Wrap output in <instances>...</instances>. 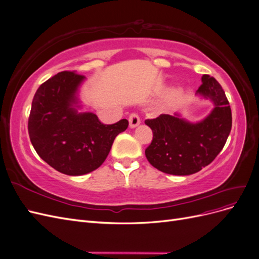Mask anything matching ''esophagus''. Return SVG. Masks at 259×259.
Masks as SVG:
<instances>
[{
	"mask_svg": "<svg viewBox=\"0 0 259 259\" xmlns=\"http://www.w3.org/2000/svg\"><path fill=\"white\" fill-rule=\"evenodd\" d=\"M128 122H130V127L134 128L140 124V119L136 113H131L128 116Z\"/></svg>",
	"mask_w": 259,
	"mask_h": 259,
	"instance_id": "obj_1",
	"label": "esophagus"
}]
</instances>
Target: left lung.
Returning a JSON list of instances; mask_svg holds the SVG:
<instances>
[{
    "label": "left lung",
    "instance_id": "1",
    "mask_svg": "<svg viewBox=\"0 0 259 259\" xmlns=\"http://www.w3.org/2000/svg\"><path fill=\"white\" fill-rule=\"evenodd\" d=\"M197 94L214 104L213 110L201 122L190 123L179 114H161L145 121L153 133L146 158L163 173L179 176L197 173L214 161L230 134L231 108L221 84L204 74Z\"/></svg>",
    "mask_w": 259,
    "mask_h": 259
}]
</instances>
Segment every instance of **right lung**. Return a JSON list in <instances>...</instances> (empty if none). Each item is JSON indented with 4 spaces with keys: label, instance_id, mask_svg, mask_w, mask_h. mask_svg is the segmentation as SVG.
<instances>
[{
    "label": "right lung",
    "instance_id": "1",
    "mask_svg": "<svg viewBox=\"0 0 259 259\" xmlns=\"http://www.w3.org/2000/svg\"><path fill=\"white\" fill-rule=\"evenodd\" d=\"M84 79L62 71L44 82L33 97L28 121L36 153L53 168L70 176L98 168L114 138L128 126L126 119L107 125L92 112H77L76 94Z\"/></svg>",
    "mask_w": 259,
    "mask_h": 259
}]
</instances>
